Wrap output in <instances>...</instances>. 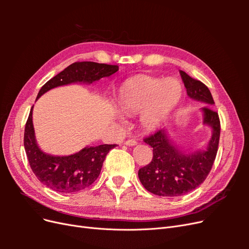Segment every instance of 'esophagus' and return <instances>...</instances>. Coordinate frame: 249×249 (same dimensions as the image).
<instances>
[{"label":"esophagus","instance_id":"1","mask_svg":"<svg viewBox=\"0 0 249 249\" xmlns=\"http://www.w3.org/2000/svg\"><path fill=\"white\" fill-rule=\"evenodd\" d=\"M124 144L125 145H129V146H134V145L137 144V141L134 140V139H129V140H126L124 142Z\"/></svg>","mask_w":249,"mask_h":249}]
</instances>
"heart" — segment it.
<instances>
[{
  "instance_id": "b5f03b06",
  "label": "heart",
  "mask_w": 249,
  "mask_h": 249,
  "mask_svg": "<svg viewBox=\"0 0 249 249\" xmlns=\"http://www.w3.org/2000/svg\"><path fill=\"white\" fill-rule=\"evenodd\" d=\"M182 93V85L177 79L162 81L149 76H138L120 87L116 105L124 116L142 112V124L147 130H154L176 108Z\"/></svg>"
}]
</instances>
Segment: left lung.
<instances>
[{"instance_id":"8db88e82","label":"left lung","mask_w":249,"mask_h":249,"mask_svg":"<svg viewBox=\"0 0 249 249\" xmlns=\"http://www.w3.org/2000/svg\"><path fill=\"white\" fill-rule=\"evenodd\" d=\"M187 94L190 99L207 106L201 108L202 124L211 126L212 136L205 149L184 153L167 136L165 130H159L144 139L153 147V159L138 171L143 187L159 196H180L194 190L203 183L212 169L220 137V120L213 109L214 100L209 88L198 80L179 71Z\"/></svg>"}]
</instances>
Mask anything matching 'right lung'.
<instances>
[{"label":"right lung","mask_w":249,"mask_h":249,"mask_svg":"<svg viewBox=\"0 0 249 249\" xmlns=\"http://www.w3.org/2000/svg\"><path fill=\"white\" fill-rule=\"evenodd\" d=\"M118 71L117 65L90 61L74 62L49 80L37 94L36 100L49 90L72 83H91L110 77ZM32 110L25 126L24 145L30 167L40 182L60 193H74L89 187L99 178L103 163L110 149L116 144L86 146L70 156H53L37 144L32 120Z\"/></svg>","instance_id":"obj_1"}]
</instances>
